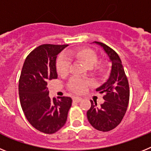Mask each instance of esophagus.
Masks as SVG:
<instances>
[{"instance_id": "1", "label": "esophagus", "mask_w": 151, "mask_h": 151, "mask_svg": "<svg viewBox=\"0 0 151 151\" xmlns=\"http://www.w3.org/2000/svg\"><path fill=\"white\" fill-rule=\"evenodd\" d=\"M72 99H73V101H74V102H76V103H79V102H81V101L82 100V98L77 97V96H74Z\"/></svg>"}]
</instances>
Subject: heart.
Masks as SVG:
<instances>
[{"label": "heart", "instance_id": "heart-1", "mask_svg": "<svg viewBox=\"0 0 151 151\" xmlns=\"http://www.w3.org/2000/svg\"><path fill=\"white\" fill-rule=\"evenodd\" d=\"M69 58H74L80 62L83 63L87 68H91L92 74L98 77H102L106 74L107 71V67L103 62H96L98 60L97 54L90 48H77L70 51L67 54V56L61 55L58 58L56 64L58 73L60 75H66L70 70V61ZM90 84L88 81L73 78L69 83L70 90L76 93H82L86 90V87Z\"/></svg>", "mask_w": 151, "mask_h": 151}]
</instances>
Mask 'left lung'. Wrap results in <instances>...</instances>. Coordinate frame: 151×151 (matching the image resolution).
Masks as SVG:
<instances>
[{
    "mask_svg": "<svg viewBox=\"0 0 151 151\" xmlns=\"http://www.w3.org/2000/svg\"><path fill=\"white\" fill-rule=\"evenodd\" d=\"M102 46L112 62L109 78L96 91L104 93L105 102L98 106L96 102L90 100L91 107L86 112L92 126L101 132H109L117 127L127 111L130 90L128 78L122 61L115 51L100 42H94Z\"/></svg>",
    "mask_w": 151,
    "mask_h": 151,
    "instance_id": "left-lung-1",
    "label": "left lung"
}]
</instances>
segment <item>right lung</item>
<instances>
[{"label": "right lung", "instance_id": "1", "mask_svg": "<svg viewBox=\"0 0 151 151\" xmlns=\"http://www.w3.org/2000/svg\"><path fill=\"white\" fill-rule=\"evenodd\" d=\"M68 45H41L30 52L19 80V96L24 115L32 127L45 134H54L66 123L72 99L61 96L51 99L48 83L57 79L56 58Z\"/></svg>", "mask_w": 151, "mask_h": 151}]
</instances>
